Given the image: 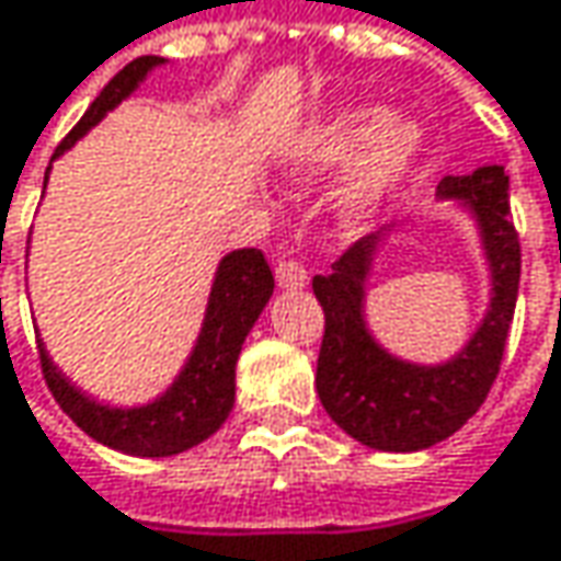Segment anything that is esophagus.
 Returning a JSON list of instances; mask_svg holds the SVG:
<instances>
[{
	"label": "esophagus",
	"instance_id": "1",
	"mask_svg": "<svg viewBox=\"0 0 561 561\" xmlns=\"http://www.w3.org/2000/svg\"><path fill=\"white\" fill-rule=\"evenodd\" d=\"M274 277H277V287L280 290H300V287H306V280H309V274H306V267H302L300 261H277Z\"/></svg>",
	"mask_w": 561,
	"mask_h": 561
}]
</instances>
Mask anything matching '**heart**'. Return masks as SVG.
<instances>
[{"label":"heart","instance_id":"obj_1","mask_svg":"<svg viewBox=\"0 0 561 561\" xmlns=\"http://www.w3.org/2000/svg\"><path fill=\"white\" fill-rule=\"evenodd\" d=\"M421 140V127L405 114H389L380 104H347L302 134L290 149V172L309 181L351 162L339 187V214L344 222H360L405 179Z\"/></svg>","mask_w":561,"mask_h":561}]
</instances>
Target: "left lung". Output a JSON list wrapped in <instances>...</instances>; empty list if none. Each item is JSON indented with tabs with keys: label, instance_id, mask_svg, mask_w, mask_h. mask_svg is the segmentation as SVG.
I'll use <instances>...</instances> for the list:
<instances>
[{
	"label": "left lung",
	"instance_id": "left-lung-1",
	"mask_svg": "<svg viewBox=\"0 0 561 561\" xmlns=\"http://www.w3.org/2000/svg\"><path fill=\"white\" fill-rule=\"evenodd\" d=\"M447 201H462L479 226V239L492 271V302L457 357L447 364H409L392 357L370 335L364 294L382 232L354 242L332 274L312 277V294L325 312L316 389L325 412L354 440L412 454L447 440L479 412L499 377L504 341L514 319L520 284V242L507 220V175L501 165H482L472 175H447L437 184Z\"/></svg>",
	"mask_w": 561,
	"mask_h": 561
}]
</instances>
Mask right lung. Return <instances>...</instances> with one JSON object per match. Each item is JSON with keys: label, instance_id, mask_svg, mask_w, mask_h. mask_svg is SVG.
Wrapping results in <instances>:
<instances>
[{"label": "right lung", "instance_id": "1", "mask_svg": "<svg viewBox=\"0 0 561 561\" xmlns=\"http://www.w3.org/2000/svg\"><path fill=\"white\" fill-rule=\"evenodd\" d=\"M162 57H137L127 62L104 89L82 121L66 134L54 159L66 152L76 140H82L107 111H114L124 99L137 92L142 79L162 66ZM47 184V175H44ZM274 294V274L259 249H239L229 252L217 267L204 329L197 344L181 367L179 380L172 382L156 402L137 405V409H114L101 405L79 392L72 382L54 367L50 354L41 347V370L50 386L60 409L76 421L89 437L99 444L130 454V457H175L181 450L197 447L207 440L220 424L229 419L236 402V360L242 351V341L259 322L261 309Z\"/></svg>", "mask_w": 561, "mask_h": 561}]
</instances>
